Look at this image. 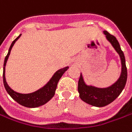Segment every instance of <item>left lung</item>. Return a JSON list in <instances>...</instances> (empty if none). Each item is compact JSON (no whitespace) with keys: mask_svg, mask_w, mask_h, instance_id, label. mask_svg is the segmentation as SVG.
Returning <instances> with one entry per match:
<instances>
[{"mask_svg":"<svg viewBox=\"0 0 132 132\" xmlns=\"http://www.w3.org/2000/svg\"><path fill=\"white\" fill-rule=\"evenodd\" d=\"M103 33L105 35L106 39L119 54L122 67L121 73L119 79L111 86L103 88L86 85L84 81L82 74H80L78 82V91L79 93V97L85 102L96 107H103L113 102L121 94L127 81V68L126 65V59L124 53L120 48V44L115 37L111 35L107 31H103Z\"/></svg>","mask_w":132,"mask_h":132,"instance_id":"8db88e82","label":"left lung"}]
</instances>
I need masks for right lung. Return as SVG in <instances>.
<instances>
[{"mask_svg":"<svg viewBox=\"0 0 132 132\" xmlns=\"http://www.w3.org/2000/svg\"><path fill=\"white\" fill-rule=\"evenodd\" d=\"M21 36V34L17 37L12 42V43L11 44L8 53L5 57L4 63H3V85H4V87H5V89L6 90L7 93L18 103H19L20 105H21L23 106L27 107V108H37V107H39L41 105H44L45 103H47L53 97L56 90V87H57V84L59 82L60 78L64 74V73L69 68V67L68 66V67H65L64 68L57 70L53 74V76H52V78L50 79L48 82L42 88L38 89L35 92H32L30 94H20V93H18L16 91L13 90L8 85V84L6 81L5 68H6V62L8 60V58L10 56L11 50L14 44L15 43V42L20 38Z\"/></svg>","mask_w":132,"mask_h":132,"instance_id":"obj_1","label":"right lung"}]
</instances>
